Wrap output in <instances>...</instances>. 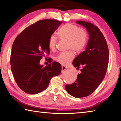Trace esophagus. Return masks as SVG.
Masks as SVG:
<instances>
[{
	"instance_id": "34e87169",
	"label": "esophagus",
	"mask_w": 121,
	"mask_h": 121,
	"mask_svg": "<svg viewBox=\"0 0 121 121\" xmlns=\"http://www.w3.org/2000/svg\"><path fill=\"white\" fill-rule=\"evenodd\" d=\"M68 69L67 67L64 66V65H62V68H61V71H62V73L63 72V71H65V70H67V69Z\"/></svg>"
}]
</instances>
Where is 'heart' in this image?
Returning <instances> with one entry per match:
<instances>
[{
	"label": "heart",
	"instance_id": "obj_1",
	"mask_svg": "<svg viewBox=\"0 0 121 121\" xmlns=\"http://www.w3.org/2000/svg\"><path fill=\"white\" fill-rule=\"evenodd\" d=\"M58 35L61 39L68 40V48L73 49L76 52H81L84 49L87 41V34L83 29L72 23H67L62 26L58 30ZM58 38L54 34H52L48 39V47L51 50H56ZM75 58L73 51L71 50L67 52L59 53L55 60L62 65H67Z\"/></svg>",
	"mask_w": 121,
	"mask_h": 121
}]
</instances>
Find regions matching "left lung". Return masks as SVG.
<instances>
[{"mask_svg":"<svg viewBox=\"0 0 121 121\" xmlns=\"http://www.w3.org/2000/svg\"><path fill=\"white\" fill-rule=\"evenodd\" d=\"M86 28L89 34V42L85 50L80 53L73 62L81 73L71 84H67L65 89L75 98L89 96L97 89L103 81L107 70L109 50L103 34L97 26L90 22L77 21Z\"/></svg>","mask_w":121,"mask_h":121,"instance_id":"left-lung-1","label":"left lung"}]
</instances>
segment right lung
I'll return each mask as SVG.
<instances>
[{
	"instance_id": "right-lung-1",
	"label": "right lung",
	"mask_w": 121,
	"mask_h": 121,
	"mask_svg": "<svg viewBox=\"0 0 121 121\" xmlns=\"http://www.w3.org/2000/svg\"><path fill=\"white\" fill-rule=\"evenodd\" d=\"M62 23L56 20H40L24 29L14 40L11 70L16 83L24 92L35 95L43 91L51 79L61 73V65L55 61L51 64V58L48 59L50 63L45 67L39 62L46 54H50L49 38Z\"/></svg>"
}]
</instances>
